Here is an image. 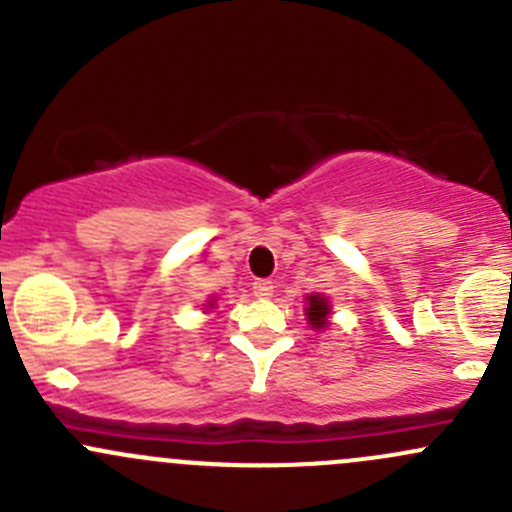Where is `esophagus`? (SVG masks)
I'll list each match as a JSON object with an SVG mask.
<instances>
[{"instance_id":"obj_1","label":"esophagus","mask_w":512,"mask_h":512,"mask_svg":"<svg viewBox=\"0 0 512 512\" xmlns=\"http://www.w3.org/2000/svg\"><path fill=\"white\" fill-rule=\"evenodd\" d=\"M252 292H255L257 299H270L272 294H275V285H272L270 280H257L255 285H252Z\"/></svg>"}]
</instances>
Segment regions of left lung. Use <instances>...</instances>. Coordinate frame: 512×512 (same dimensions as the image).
I'll use <instances>...</instances> for the list:
<instances>
[{
  "mask_svg": "<svg viewBox=\"0 0 512 512\" xmlns=\"http://www.w3.org/2000/svg\"><path fill=\"white\" fill-rule=\"evenodd\" d=\"M304 304H307L304 307V317H307L309 327L317 329V332H324L332 324V302H329V297L314 292L309 297H304Z\"/></svg>",
  "mask_w": 512,
  "mask_h": 512,
  "instance_id": "left-lung-1",
  "label": "left lung"
}]
</instances>
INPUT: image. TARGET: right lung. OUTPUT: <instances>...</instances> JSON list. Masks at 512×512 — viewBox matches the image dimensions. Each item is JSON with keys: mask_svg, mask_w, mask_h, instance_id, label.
<instances>
[{"mask_svg": "<svg viewBox=\"0 0 512 512\" xmlns=\"http://www.w3.org/2000/svg\"><path fill=\"white\" fill-rule=\"evenodd\" d=\"M215 302H218V299H215V297H210V299H208V302H205V304H203L205 314H208V312H213V309H215Z\"/></svg>", "mask_w": 512, "mask_h": 512, "instance_id": "1", "label": "right lung"}]
</instances>
